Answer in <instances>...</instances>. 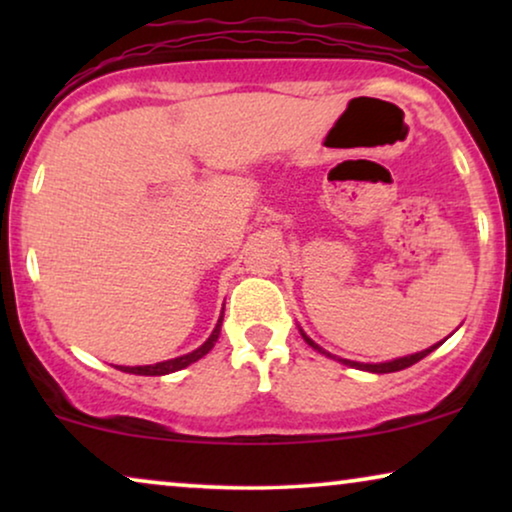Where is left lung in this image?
Wrapping results in <instances>:
<instances>
[{
    "label": "left lung",
    "mask_w": 512,
    "mask_h": 512,
    "mask_svg": "<svg viewBox=\"0 0 512 512\" xmlns=\"http://www.w3.org/2000/svg\"><path fill=\"white\" fill-rule=\"evenodd\" d=\"M303 338H305V342L310 347H314L317 349V352H321V354H326V356H331L328 352H324V349H321L317 342L314 340H310L307 338V335L303 333ZM436 347H440V342L438 345H433V347H429V349H424V352H417V354H410V356H403V359H394V361H387V363H356V361H347V359H338V361H342L345 363V366H352V368H359V370H370V373H396V370H403V368H410L412 363H417V361H422L424 356H429L433 349ZM335 359V356H333Z\"/></svg>",
    "instance_id": "8db88e82"
}]
</instances>
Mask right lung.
Instances as JSON below:
<instances>
[{
  "label": "right lung",
  "instance_id": "1",
  "mask_svg": "<svg viewBox=\"0 0 512 512\" xmlns=\"http://www.w3.org/2000/svg\"><path fill=\"white\" fill-rule=\"evenodd\" d=\"M221 321H223V314H221L219 324H216V328L212 331V335H209V338H207L205 345L198 347L191 354H184V356H179V359H170V361H163V363H153V366H116V368L123 370V373H132V375H167V373H174V370H181V368L191 366V363L202 359V356H205L209 349L214 347V342L219 340Z\"/></svg>",
  "mask_w": 512,
  "mask_h": 512
}]
</instances>
